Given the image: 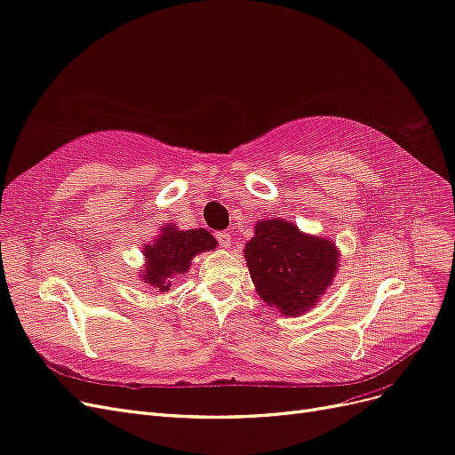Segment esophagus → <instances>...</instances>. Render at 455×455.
I'll return each mask as SVG.
<instances>
[{"mask_svg":"<svg viewBox=\"0 0 455 455\" xmlns=\"http://www.w3.org/2000/svg\"><path fill=\"white\" fill-rule=\"evenodd\" d=\"M217 240H219V245H221V247H230V242H232V238H230V234L227 232V230H221V232H219L217 234Z\"/></svg>","mask_w":455,"mask_h":455,"instance_id":"1","label":"esophagus"}]
</instances>
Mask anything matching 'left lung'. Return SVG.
Listing matches in <instances>:
<instances>
[{
	"label": "left lung",
	"instance_id": "8db88e82",
	"mask_svg": "<svg viewBox=\"0 0 455 455\" xmlns=\"http://www.w3.org/2000/svg\"><path fill=\"white\" fill-rule=\"evenodd\" d=\"M243 255L265 304L285 317H299L331 287L340 249L329 238L302 232L289 219H260Z\"/></svg>",
	"mask_w": 455,
	"mask_h": 455
}]
</instances>
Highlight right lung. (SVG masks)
<instances>
[{"label": "right lung", "instance_id": "right-lung-1", "mask_svg": "<svg viewBox=\"0 0 455 455\" xmlns=\"http://www.w3.org/2000/svg\"><path fill=\"white\" fill-rule=\"evenodd\" d=\"M215 247L217 240L206 228L180 230L175 223H166L160 227L151 243L141 247L145 265L140 270V282L158 292H166L175 280L187 275L196 255Z\"/></svg>", "mask_w": 455, "mask_h": 455}]
</instances>
